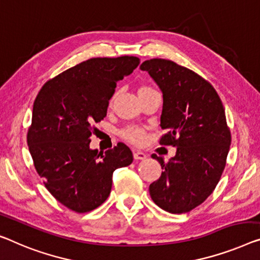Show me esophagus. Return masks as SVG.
<instances>
[{
  "label": "esophagus",
  "instance_id": "obj_1",
  "mask_svg": "<svg viewBox=\"0 0 260 260\" xmlns=\"http://www.w3.org/2000/svg\"><path fill=\"white\" fill-rule=\"evenodd\" d=\"M133 156H134L135 160H145V158L147 157V155L143 152H139V150H138V152H134Z\"/></svg>",
  "mask_w": 260,
  "mask_h": 260
}]
</instances>
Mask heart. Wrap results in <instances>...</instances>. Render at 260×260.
I'll return each instance as SVG.
<instances>
[{
    "label": "heart",
    "instance_id": "b5f03b06",
    "mask_svg": "<svg viewBox=\"0 0 260 260\" xmlns=\"http://www.w3.org/2000/svg\"><path fill=\"white\" fill-rule=\"evenodd\" d=\"M155 91L152 86H149V85H141L140 87L138 88V94L139 95H142V94H146V93H149V92H153ZM115 95L112 96L111 100H110V105H112L115 99ZM122 137L126 139L127 141H129L132 143H141L143 140H145L146 138V134H145V131L141 129V128H137V127H131V128H127L122 132Z\"/></svg>",
    "mask_w": 260,
    "mask_h": 260
}]
</instances>
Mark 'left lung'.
Instances as JSON below:
<instances>
[{"mask_svg":"<svg viewBox=\"0 0 260 260\" xmlns=\"http://www.w3.org/2000/svg\"><path fill=\"white\" fill-rule=\"evenodd\" d=\"M161 88V128L168 132L160 145L176 147V155L160 162V179L149 185L154 203L170 214H183L202 204L215 190L231 145L225 112L214 86L196 72L172 60L143 61Z\"/></svg>","mask_w":260,"mask_h":260,"instance_id":"obj_1","label":"left lung"}]
</instances>
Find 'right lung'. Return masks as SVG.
I'll use <instances>...</instances> for the list:
<instances>
[{
    "instance_id": "right-lung-1",
    "label": "right lung",
    "mask_w": 260,
    "mask_h": 260,
    "mask_svg": "<svg viewBox=\"0 0 260 260\" xmlns=\"http://www.w3.org/2000/svg\"><path fill=\"white\" fill-rule=\"evenodd\" d=\"M140 64L133 56L91 58L43 85L34 102L26 141L45 188L70 210L87 212L107 200L112 175L133 162L123 143L90 148L94 123L106 117L117 83Z\"/></svg>"
}]
</instances>
